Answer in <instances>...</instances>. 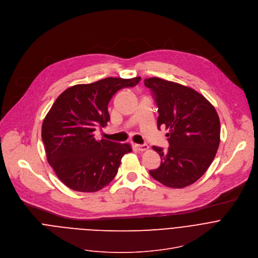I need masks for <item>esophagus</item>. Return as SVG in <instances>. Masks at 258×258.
<instances>
[{
	"label": "esophagus",
	"instance_id": "34e87169",
	"mask_svg": "<svg viewBox=\"0 0 258 258\" xmlns=\"http://www.w3.org/2000/svg\"><path fill=\"white\" fill-rule=\"evenodd\" d=\"M135 147H136V150L139 151V152H145V151H147L149 149V146L146 145V144H144V145H136Z\"/></svg>",
	"mask_w": 258,
	"mask_h": 258
}]
</instances>
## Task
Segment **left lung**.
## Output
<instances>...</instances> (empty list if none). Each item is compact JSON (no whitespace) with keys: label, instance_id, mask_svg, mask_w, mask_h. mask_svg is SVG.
I'll list each match as a JSON object with an SVG mask.
<instances>
[{"label":"left lung","instance_id":"1","mask_svg":"<svg viewBox=\"0 0 258 258\" xmlns=\"http://www.w3.org/2000/svg\"><path fill=\"white\" fill-rule=\"evenodd\" d=\"M158 107L157 125L170 130L169 148L154 146L161 165L150 175L170 188L195 183L213 162L220 143V121L214 106L194 89L158 77L145 79Z\"/></svg>","mask_w":258,"mask_h":258}]
</instances>
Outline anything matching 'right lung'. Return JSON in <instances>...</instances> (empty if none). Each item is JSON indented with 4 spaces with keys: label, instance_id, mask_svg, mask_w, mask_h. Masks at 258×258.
<instances>
[{
    "label": "right lung",
    "instance_id": "add662e5",
    "mask_svg": "<svg viewBox=\"0 0 258 258\" xmlns=\"http://www.w3.org/2000/svg\"><path fill=\"white\" fill-rule=\"evenodd\" d=\"M141 77H107L67 88L55 100L42 124L49 165L60 181L78 192H96L115 177L128 144L96 141L94 132L109 121L108 103L119 89L134 87Z\"/></svg>",
    "mask_w": 258,
    "mask_h": 258
}]
</instances>
